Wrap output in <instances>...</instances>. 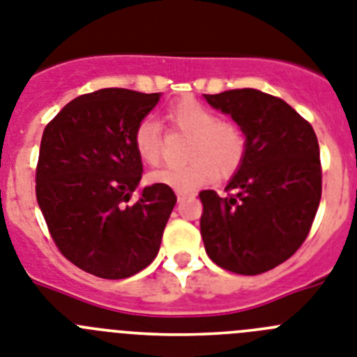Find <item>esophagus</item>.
Instances as JSON below:
<instances>
[{
  "mask_svg": "<svg viewBox=\"0 0 357 357\" xmlns=\"http://www.w3.org/2000/svg\"><path fill=\"white\" fill-rule=\"evenodd\" d=\"M190 197H195V193H191V191H176V199L178 200L190 199Z\"/></svg>",
  "mask_w": 357,
  "mask_h": 357,
  "instance_id": "1",
  "label": "esophagus"
}]
</instances>
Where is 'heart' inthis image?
<instances>
[{
	"label": "heart",
	"instance_id": "heart-1",
	"mask_svg": "<svg viewBox=\"0 0 357 357\" xmlns=\"http://www.w3.org/2000/svg\"><path fill=\"white\" fill-rule=\"evenodd\" d=\"M166 119L175 130L191 135L185 146L190 162L158 169L149 175V181L176 191H193L215 181L216 173L231 176L238 172L248 149V139L238 124L220 121L215 109L197 99H182L169 106ZM133 148L149 166H157L162 160V128L155 119L144 117L137 123Z\"/></svg>",
	"mask_w": 357,
	"mask_h": 357
}]
</instances>
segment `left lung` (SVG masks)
<instances>
[{
  "mask_svg": "<svg viewBox=\"0 0 357 357\" xmlns=\"http://www.w3.org/2000/svg\"><path fill=\"white\" fill-rule=\"evenodd\" d=\"M229 114L248 139L227 197L200 191V234L208 257L236 274L274 269L300 249L321 199L316 133L280 97L242 88L204 96Z\"/></svg>",
  "mask_w": 357,
  "mask_h": 357,
  "instance_id": "obj_1",
  "label": "left lung"
}]
</instances>
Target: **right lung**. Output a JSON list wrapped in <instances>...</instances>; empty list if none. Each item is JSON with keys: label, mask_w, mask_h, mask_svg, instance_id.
Returning a JSON list of instances; mask_svg holds the SVG:
<instances>
[{"label": "right lung", "mask_w": 357, "mask_h": 357, "mask_svg": "<svg viewBox=\"0 0 357 357\" xmlns=\"http://www.w3.org/2000/svg\"><path fill=\"white\" fill-rule=\"evenodd\" d=\"M160 93L105 88L70 100L43 132L36 197L52 240L79 269L123 280L157 257L176 197L169 185L144 188L133 148L137 123Z\"/></svg>", "instance_id": "add662e5"}]
</instances>
